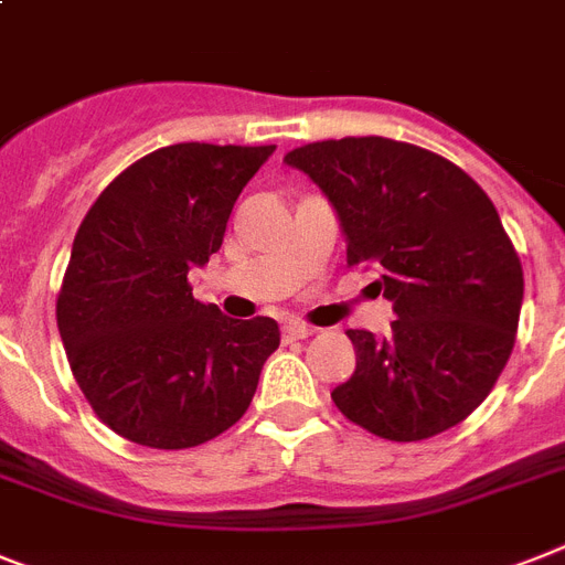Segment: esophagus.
I'll return each mask as SVG.
<instances>
[{"instance_id": "obj_1", "label": "esophagus", "mask_w": 565, "mask_h": 565, "mask_svg": "<svg viewBox=\"0 0 565 565\" xmlns=\"http://www.w3.org/2000/svg\"><path fill=\"white\" fill-rule=\"evenodd\" d=\"M307 337H313V328L305 322H287L284 324V339L287 342H292V339H307Z\"/></svg>"}]
</instances>
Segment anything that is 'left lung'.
<instances>
[{
    "mask_svg": "<svg viewBox=\"0 0 565 565\" xmlns=\"http://www.w3.org/2000/svg\"><path fill=\"white\" fill-rule=\"evenodd\" d=\"M337 211L351 267L380 269L392 333L348 330L356 369L330 392L388 441L461 424L513 351L522 267L490 196L458 164L406 141H313L284 156Z\"/></svg>",
    "mask_w": 565,
    "mask_h": 565,
    "instance_id": "8db88e82",
    "label": "left lung"
}]
</instances>
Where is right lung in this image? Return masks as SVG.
<instances>
[{
  "label": "right lung",
  "mask_w": 565,
  "mask_h": 565,
  "mask_svg": "<svg viewBox=\"0 0 565 565\" xmlns=\"http://www.w3.org/2000/svg\"><path fill=\"white\" fill-rule=\"evenodd\" d=\"M273 150H153L104 188L77 228L57 330L89 406L127 441L196 447L249 409L278 322L228 319L191 296L188 273L223 246L237 196Z\"/></svg>",
  "instance_id": "obj_1"
}]
</instances>
